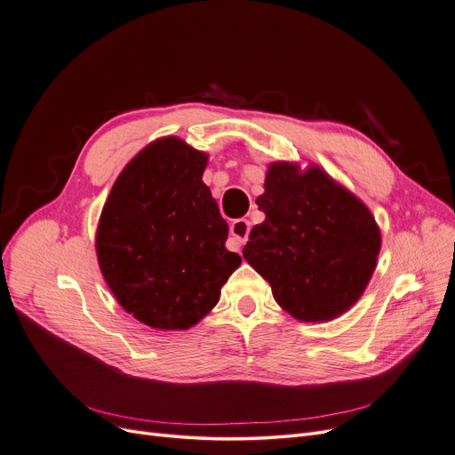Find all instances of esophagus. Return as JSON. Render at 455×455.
I'll list each match as a JSON object with an SVG mask.
<instances>
[{
  "label": "esophagus",
  "mask_w": 455,
  "mask_h": 455,
  "mask_svg": "<svg viewBox=\"0 0 455 455\" xmlns=\"http://www.w3.org/2000/svg\"><path fill=\"white\" fill-rule=\"evenodd\" d=\"M249 232H251V223L246 220H235L232 225H230V239L241 246L244 244V241L249 239Z\"/></svg>",
  "instance_id": "esophagus-1"
}]
</instances>
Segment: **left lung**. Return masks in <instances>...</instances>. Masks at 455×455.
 <instances>
[{"label":"left lung","instance_id":"left-lung-1","mask_svg":"<svg viewBox=\"0 0 455 455\" xmlns=\"http://www.w3.org/2000/svg\"><path fill=\"white\" fill-rule=\"evenodd\" d=\"M265 221L246 259L277 305L303 323L332 321L363 296L378 267L381 230L368 206L319 164L274 161L256 199Z\"/></svg>","mask_w":455,"mask_h":455}]
</instances>
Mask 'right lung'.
Returning a JSON list of instances; mask_svg holds the SVG:
<instances>
[{
	"label": "right lung",
	"instance_id": "right-lung-1",
	"mask_svg": "<svg viewBox=\"0 0 455 455\" xmlns=\"http://www.w3.org/2000/svg\"><path fill=\"white\" fill-rule=\"evenodd\" d=\"M209 154L164 136L141 148L114 181L96 230L110 292L156 330H188L220 301L241 265L225 249L228 225L203 183Z\"/></svg>",
	"mask_w": 455,
	"mask_h": 455
}]
</instances>
